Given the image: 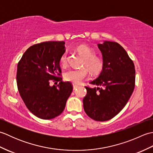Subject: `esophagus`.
<instances>
[{"label":"esophagus","mask_w":153,"mask_h":153,"mask_svg":"<svg viewBox=\"0 0 153 153\" xmlns=\"http://www.w3.org/2000/svg\"><path fill=\"white\" fill-rule=\"evenodd\" d=\"M78 85H73V87H74V90H76L77 88H78Z\"/></svg>","instance_id":"1"}]
</instances>
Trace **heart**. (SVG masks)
<instances>
[{
  "mask_svg": "<svg viewBox=\"0 0 153 153\" xmlns=\"http://www.w3.org/2000/svg\"><path fill=\"white\" fill-rule=\"evenodd\" d=\"M77 51L85 58L83 66H87L94 75L99 74L102 70L104 62L102 59L99 56H95V52L92 48L85 45H81L76 48ZM62 66H65L67 64V53H64L60 59ZM89 71L87 68L72 69L67 71L64 74V78L68 82L74 84H79L84 79L89 77Z\"/></svg>",
  "mask_w": 153,
  "mask_h": 153,
  "instance_id": "1",
  "label": "heart"
}]
</instances>
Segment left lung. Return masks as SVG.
<instances>
[{
    "instance_id": "8db88e82",
    "label": "left lung",
    "mask_w": 153,
    "mask_h": 153,
    "mask_svg": "<svg viewBox=\"0 0 153 153\" xmlns=\"http://www.w3.org/2000/svg\"><path fill=\"white\" fill-rule=\"evenodd\" d=\"M104 66L99 76L90 82L97 87L85 86L83 100L87 116L96 121H107L123 108L134 91L135 70L134 62L116 42L98 44Z\"/></svg>"
}]
</instances>
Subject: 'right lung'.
<instances>
[{"label":"right lung","instance_id":"obj_1","mask_svg":"<svg viewBox=\"0 0 153 153\" xmlns=\"http://www.w3.org/2000/svg\"><path fill=\"white\" fill-rule=\"evenodd\" d=\"M64 44V41H46L34 45L18 64L19 95L28 110L41 119L59 116L72 92L71 83L62 82L60 77V59L66 51ZM51 81L59 83L52 86Z\"/></svg>","mask_w":153,"mask_h":153}]
</instances>
